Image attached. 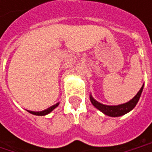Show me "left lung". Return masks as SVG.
I'll list each match as a JSON object with an SVG mask.
<instances>
[{"instance_id":"1","label":"left lung","mask_w":152,"mask_h":152,"mask_svg":"<svg viewBox=\"0 0 152 152\" xmlns=\"http://www.w3.org/2000/svg\"><path fill=\"white\" fill-rule=\"evenodd\" d=\"M143 89V85L141 87L140 91L137 92V94L129 102L125 103V104H121V105H118V106H106L103 105L99 102H98L97 100H95L92 96H90V99L91 102L93 106H95L97 109H99V111H101L103 113H105L106 115L111 116V117H119V116H122L124 114H126L127 113L130 112L135 106H137V102L141 97L142 91Z\"/></svg>"}]
</instances>
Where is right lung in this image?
I'll return each instance as SVG.
<instances>
[{
  "label": "right lung",
  "instance_id": "add662e5",
  "mask_svg": "<svg viewBox=\"0 0 152 152\" xmlns=\"http://www.w3.org/2000/svg\"><path fill=\"white\" fill-rule=\"evenodd\" d=\"M59 106V103H57V104H55V105H53V106H50L49 108H47L46 110H44V111H40V112H33V111H28L30 113H31V114H34V115H39V116H43V115H46V114H48L49 113H51L54 108H56L57 106Z\"/></svg>",
  "mask_w": 152,
  "mask_h": 152
}]
</instances>
